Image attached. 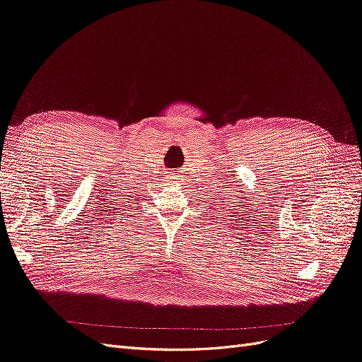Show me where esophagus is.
Segmentation results:
<instances>
[{
    "label": "esophagus",
    "mask_w": 362,
    "mask_h": 362,
    "mask_svg": "<svg viewBox=\"0 0 362 362\" xmlns=\"http://www.w3.org/2000/svg\"><path fill=\"white\" fill-rule=\"evenodd\" d=\"M182 180H185L183 179V175H182V171L179 173H173V175H167V183L168 185H175V183H179V182H182Z\"/></svg>",
    "instance_id": "1"
}]
</instances>
